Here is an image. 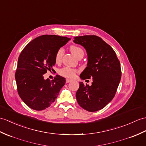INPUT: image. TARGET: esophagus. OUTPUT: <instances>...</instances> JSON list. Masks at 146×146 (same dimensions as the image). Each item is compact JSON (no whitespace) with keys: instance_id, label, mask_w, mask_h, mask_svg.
I'll return each mask as SVG.
<instances>
[{"instance_id":"obj_1","label":"esophagus","mask_w":146,"mask_h":146,"mask_svg":"<svg viewBox=\"0 0 146 146\" xmlns=\"http://www.w3.org/2000/svg\"><path fill=\"white\" fill-rule=\"evenodd\" d=\"M72 81V80H70V79H68V78H67V79H66V83H68L69 82H70V81Z\"/></svg>"}]
</instances>
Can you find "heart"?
I'll use <instances>...</instances> for the list:
<instances>
[{"label":"heart","instance_id":"obj_1","mask_svg":"<svg viewBox=\"0 0 146 146\" xmlns=\"http://www.w3.org/2000/svg\"><path fill=\"white\" fill-rule=\"evenodd\" d=\"M70 51L73 55L75 56L76 58H78L80 56H83L84 55V52L83 49L80 48L79 46H77L75 45H72L70 46ZM64 50L63 48H60L56 53L55 55V61L56 63H60L61 60L62 59V57L63 55ZM77 72V70L72 68L70 67H63L58 70V73L63 76L68 77V78H73L75 75L76 73Z\"/></svg>","mask_w":146,"mask_h":146}]
</instances>
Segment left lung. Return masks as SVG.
<instances>
[{"label":"left lung","mask_w":146,"mask_h":146,"mask_svg":"<svg viewBox=\"0 0 146 146\" xmlns=\"http://www.w3.org/2000/svg\"><path fill=\"white\" fill-rule=\"evenodd\" d=\"M73 42L83 46L88 55L87 66L81 73V79L93 78L91 86L80 82L77 102L88 111H99L115 96L121 78L120 62L112 47L99 36H76Z\"/></svg>","instance_id":"left-lung-1"}]
</instances>
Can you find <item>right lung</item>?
<instances>
[{"mask_svg": "<svg viewBox=\"0 0 146 146\" xmlns=\"http://www.w3.org/2000/svg\"><path fill=\"white\" fill-rule=\"evenodd\" d=\"M70 38L66 36L44 35L29 42L20 53L15 74L20 98L32 110L48 108L65 85V78L56 75L54 80H45L44 74L52 71L55 55Z\"/></svg>", "mask_w": 146, "mask_h": 146, "instance_id": "right-lung-1", "label": "right lung"}]
</instances>
